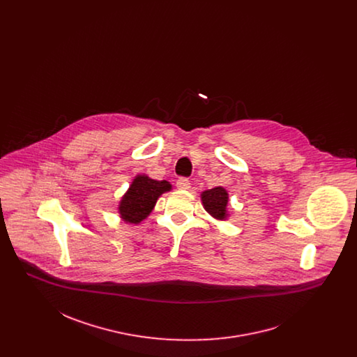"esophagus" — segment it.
<instances>
[{
    "instance_id": "34e87169",
    "label": "esophagus",
    "mask_w": 357,
    "mask_h": 357,
    "mask_svg": "<svg viewBox=\"0 0 357 357\" xmlns=\"http://www.w3.org/2000/svg\"><path fill=\"white\" fill-rule=\"evenodd\" d=\"M176 187L179 188V190H182V191H185V190H190V181L187 179V178H181V179H178V182H176Z\"/></svg>"
}]
</instances>
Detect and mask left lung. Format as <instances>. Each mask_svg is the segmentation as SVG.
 I'll return each instance as SVG.
<instances>
[{"label": "left lung", "mask_w": 357, "mask_h": 357, "mask_svg": "<svg viewBox=\"0 0 357 357\" xmlns=\"http://www.w3.org/2000/svg\"><path fill=\"white\" fill-rule=\"evenodd\" d=\"M204 210L217 221H226L229 214V192L225 187L218 186L201 192Z\"/></svg>", "instance_id": "1"}]
</instances>
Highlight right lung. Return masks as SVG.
Instances as JSON below:
<instances>
[{"label": "right lung", "mask_w": 357, "mask_h": 357, "mask_svg": "<svg viewBox=\"0 0 357 357\" xmlns=\"http://www.w3.org/2000/svg\"><path fill=\"white\" fill-rule=\"evenodd\" d=\"M172 190L170 182L155 181L146 174H137L120 198L118 213L121 221L139 225L153 210L159 197Z\"/></svg>", "instance_id": "right-lung-1"}]
</instances>
